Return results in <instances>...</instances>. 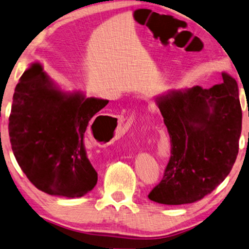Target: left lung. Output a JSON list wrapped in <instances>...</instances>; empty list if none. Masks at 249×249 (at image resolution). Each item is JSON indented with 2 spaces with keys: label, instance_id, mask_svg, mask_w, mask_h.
I'll list each match as a JSON object with an SVG mask.
<instances>
[{
  "label": "left lung",
  "instance_id": "left-lung-1",
  "mask_svg": "<svg viewBox=\"0 0 249 249\" xmlns=\"http://www.w3.org/2000/svg\"><path fill=\"white\" fill-rule=\"evenodd\" d=\"M173 92L157 100L171 139V157L148 198L165 205L200 200L226 178L234 165L242 132V107L235 78Z\"/></svg>",
  "mask_w": 249,
  "mask_h": 249
}]
</instances>
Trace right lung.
Here are the masks:
<instances>
[{"label": "right lung", "instance_id": "add662e5", "mask_svg": "<svg viewBox=\"0 0 249 249\" xmlns=\"http://www.w3.org/2000/svg\"><path fill=\"white\" fill-rule=\"evenodd\" d=\"M107 103L61 92L38 63L23 73L9 118L10 142L19 167L35 187L69 198L92 191L97 173L86 155L84 135L92 117Z\"/></svg>", "mask_w": 249, "mask_h": 249}]
</instances>
